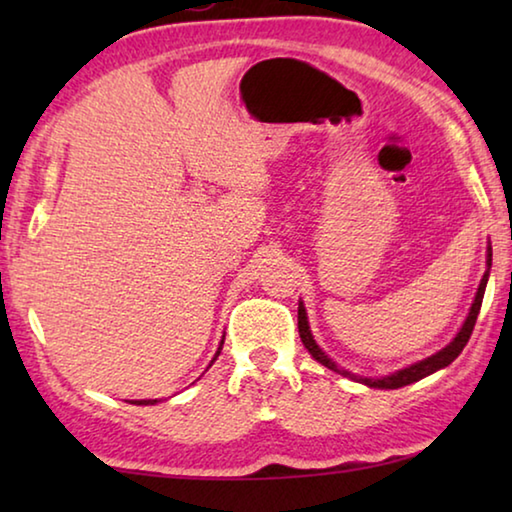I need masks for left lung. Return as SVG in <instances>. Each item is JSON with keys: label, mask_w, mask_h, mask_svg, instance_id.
Segmentation results:
<instances>
[{"label": "left lung", "mask_w": 512, "mask_h": 512, "mask_svg": "<svg viewBox=\"0 0 512 512\" xmlns=\"http://www.w3.org/2000/svg\"><path fill=\"white\" fill-rule=\"evenodd\" d=\"M485 264H488V271L483 273V280L479 284V291H476V296H474V302H472V307H470V314H467L465 323L461 327V332L454 336V341L449 343V345H445V348L440 350V352L431 354V357L422 359L418 363H413V366H409V368L397 370V372H393V375H386V377H381V379H370V377H359V375H354V372H350V370H343L341 366H336V363L329 359L323 350L318 348V343L314 341V336H311L307 311H305V305H302V300L298 302V332H300V339H302V343H305V348L309 350L311 357H314L318 363H323L325 368L339 372V375H343V377H350L354 381H361V384H366L370 388H402V386H409V384H413V381H420V379H424L427 375H433V372H436V370L449 366V363H452L458 357V354L463 352L467 341H470L472 329H474V323H476V316H479V311H481L485 284H488V275H490V266H492V248L490 246H488V257H485Z\"/></svg>", "instance_id": "1"}]
</instances>
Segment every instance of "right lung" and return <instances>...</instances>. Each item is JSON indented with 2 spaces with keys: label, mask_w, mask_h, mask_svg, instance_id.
Masks as SVG:
<instances>
[{
  "label": "right lung",
  "mask_w": 512,
  "mask_h": 512,
  "mask_svg": "<svg viewBox=\"0 0 512 512\" xmlns=\"http://www.w3.org/2000/svg\"><path fill=\"white\" fill-rule=\"evenodd\" d=\"M223 339H225V336H223ZM221 348H223V341H221V345H219V350H216V354H214V359H212V363L216 361V357H219V354H221ZM212 363H210V366H212ZM155 402H158V400H135L133 404H155Z\"/></svg>",
  "instance_id": "add662e5"
}]
</instances>
